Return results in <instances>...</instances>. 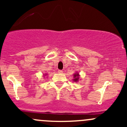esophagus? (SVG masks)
<instances>
[{"instance_id":"esophagus-1","label":"esophagus","mask_w":127,"mask_h":127,"mask_svg":"<svg viewBox=\"0 0 127 127\" xmlns=\"http://www.w3.org/2000/svg\"><path fill=\"white\" fill-rule=\"evenodd\" d=\"M58 73H60V74H62V73H63L62 70H58Z\"/></svg>"}]
</instances>
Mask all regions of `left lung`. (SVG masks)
Listing matches in <instances>:
<instances>
[{
    "mask_svg": "<svg viewBox=\"0 0 127 127\" xmlns=\"http://www.w3.org/2000/svg\"><path fill=\"white\" fill-rule=\"evenodd\" d=\"M79 78H80L79 77V73L75 72V74H74V79H73V81L77 82L79 81Z\"/></svg>",
    "mask_w": 127,
    "mask_h": 127,
    "instance_id": "8db88e82",
    "label": "left lung"
}]
</instances>
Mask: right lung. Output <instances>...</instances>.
<instances>
[{
	"label": "right lung",
	"mask_w": 127,
	"mask_h": 127,
	"mask_svg": "<svg viewBox=\"0 0 127 127\" xmlns=\"http://www.w3.org/2000/svg\"><path fill=\"white\" fill-rule=\"evenodd\" d=\"M45 75H47V74H45Z\"/></svg>",
	"instance_id": "obj_1"
}]
</instances>
